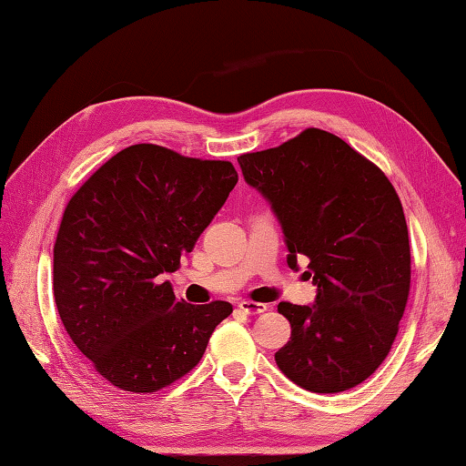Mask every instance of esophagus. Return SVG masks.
<instances>
[{"label":"esophagus","mask_w":466,"mask_h":466,"mask_svg":"<svg viewBox=\"0 0 466 466\" xmlns=\"http://www.w3.org/2000/svg\"><path fill=\"white\" fill-rule=\"evenodd\" d=\"M239 308L247 316H259V313L268 311V306L265 303H258V301H239Z\"/></svg>","instance_id":"esophagus-1"}]
</instances>
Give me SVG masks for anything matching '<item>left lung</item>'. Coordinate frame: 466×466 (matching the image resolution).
I'll return each instance as SVG.
<instances>
[{"label": "left lung", "instance_id": "left-lung-1", "mask_svg": "<svg viewBox=\"0 0 466 466\" xmlns=\"http://www.w3.org/2000/svg\"><path fill=\"white\" fill-rule=\"evenodd\" d=\"M237 163L279 221L288 265L298 271V259H308L318 288L311 306H278L291 338L275 362L309 392L350 390L384 362L406 308L410 245L400 198L382 170L319 128Z\"/></svg>", "mask_w": 466, "mask_h": 466}]
</instances>
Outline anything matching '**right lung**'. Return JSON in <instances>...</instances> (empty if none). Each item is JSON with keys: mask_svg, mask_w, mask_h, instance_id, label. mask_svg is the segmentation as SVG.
<instances>
[{"mask_svg": "<svg viewBox=\"0 0 466 466\" xmlns=\"http://www.w3.org/2000/svg\"><path fill=\"white\" fill-rule=\"evenodd\" d=\"M235 185L227 160L132 145L70 198L54 245L56 308L76 348L120 390L183 378L231 316L229 301H178L160 275L193 251Z\"/></svg>", "mask_w": 466, "mask_h": 466, "instance_id": "add662e5", "label": "right lung"}]
</instances>
